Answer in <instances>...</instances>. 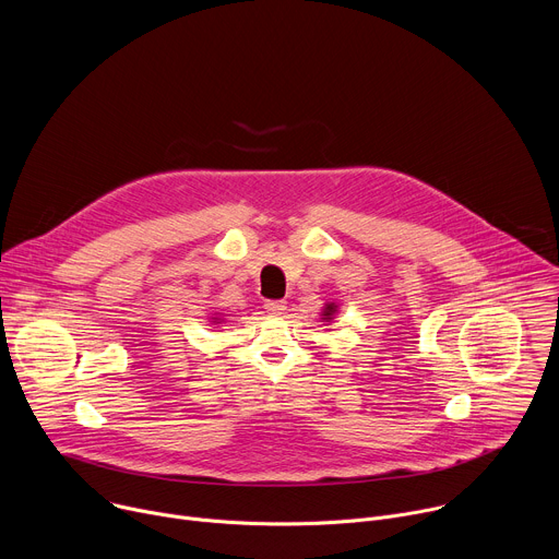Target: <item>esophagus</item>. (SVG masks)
Masks as SVG:
<instances>
[{
  "label": "esophagus",
  "instance_id": "1",
  "mask_svg": "<svg viewBox=\"0 0 559 559\" xmlns=\"http://www.w3.org/2000/svg\"><path fill=\"white\" fill-rule=\"evenodd\" d=\"M265 311L267 313H283L285 311V300H267Z\"/></svg>",
  "mask_w": 559,
  "mask_h": 559
}]
</instances>
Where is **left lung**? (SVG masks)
<instances>
[{"label":"left lung","instance_id":"obj_1","mask_svg":"<svg viewBox=\"0 0 559 559\" xmlns=\"http://www.w3.org/2000/svg\"><path fill=\"white\" fill-rule=\"evenodd\" d=\"M338 313V302L336 300H332V302H325V307H323V311H321V323H332L334 321V316Z\"/></svg>","mask_w":559,"mask_h":559}]
</instances>
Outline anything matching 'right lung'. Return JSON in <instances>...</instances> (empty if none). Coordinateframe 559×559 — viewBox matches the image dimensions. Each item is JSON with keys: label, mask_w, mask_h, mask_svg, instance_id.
Here are the masks:
<instances>
[{"label": "right lung", "mask_w": 559, "mask_h": 559, "mask_svg": "<svg viewBox=\"0 0 559 559\" xmlns=\"http://www.w3.org/2000/svg\"><path fill=\"white\" fill-rule=\"evenodd\" d=\"M223 323H225V316H221V313H212L210 316V325L212 328H223Z\"/></svg>", "instance_id": "1"}]
</instances>
